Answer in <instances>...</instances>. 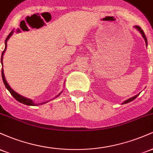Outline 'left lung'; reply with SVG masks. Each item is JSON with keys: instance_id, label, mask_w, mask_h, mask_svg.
<instances>
[{"instance_id": "left-lung-1", "label": "left lung", "mask_w": 153, "mask_h": 153, "mask_svg": "<svg viewBox=\"0 0 153 153\" xmlns=\"http://www.w3.org/2000/svg\"><path fill=\"white\" fill-rule=\"evenodd\" d=\"M134 27L135 28V29H137V30L139 31V32H140V34H141L142 36H143V37L144 38V39H145V44H146V46H147V38H146V36H145V33H144V31H143V29H142L141 28H140V26H134ZM139 95H140V94H137L136 96H133V97H131V98H129V99H128L127 100H126V101H123L122 104H125V103H127L131 102V101H132L133 100H134L135 99H136V98L137 97V96H139Z\"/></svg>"}]
</instances>
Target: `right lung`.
<instances>
[{
	"mask_svg": "<svg viewBox=\"0 0 153 153\" xmlns=\"http://www.w3.org/2000/svg\"><path fill=\"white\" fill-rule=\"evenodd\" d=\"M13 30L11 31V32L9 34H8V36H7V38L6 39V41H5V49L3 51V53H2V55H1V64H2V66L3 65V54H4L5 52H6V48H7V42H8V40L9 39V38L10 37V36H12V34H13ZM1 74H2V78H3V83H4L5 86H6V88L7 89H8V91H9L10 94L13 96V97L14 98V99L16 100H17V101H19V102L22 103H24V104L25 105H27V106H38L39 103H35L34 101H33V100H31L30 99H28V98H26L24 97V96H22V95H20L19 94H18V93L16 92L15 91H13V89L10 88V86L9 85H8V83L7 82L6 80V78H5V75H4V71H3V68H2V71H1ZM62 93V91H61L60 93H59V94H57V96H55V97L54 98V99H52L51 100H53L54 99H56L57 97H58V96L60 95ZM50 100V101H51ZM50 101H46V102H43V103H41V104H44V103H46L47 102H49Z\"/></svg>",
	"mask_w": 153,
	"mask_h": 153,
	"instance_id": "add662e5",
	"label": "right lung"
}]
</instances>
